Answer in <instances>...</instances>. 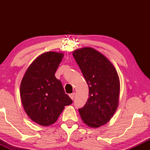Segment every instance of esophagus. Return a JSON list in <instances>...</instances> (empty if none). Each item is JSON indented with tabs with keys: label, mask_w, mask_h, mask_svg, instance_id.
Returning a JSON list of instances; mask_svg holds the SVG:
<instances>
[{
	"label": "esophagus",
	"mask_w": 150,
	"mask_h": 150,
	"mask_svg": "<svg viewBox=\"0 0 150 150\" xmlns=\"http://www.w3.org/2000/svg\"><path fill=\"white\" fill-rule=\"evenodd\" d=\"M75 93H72V94H69V96H70V97L71 98V99H74V97H75Z\"/></svg>",
	"instance_id": "1"
}]
</instances>
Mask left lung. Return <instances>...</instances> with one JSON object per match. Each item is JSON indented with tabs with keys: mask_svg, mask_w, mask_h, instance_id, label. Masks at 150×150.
I'll return each mask as SVG.
<instances>
[{
	"mask_svg": "<svg viewBox=\"0 0 150 150\" xmlns=\"http://www.w3.org/2000/svg\"><path fill=\"white\" fill-rule=\"evenodd\" d=\"M73 55L89 87V98L79 113L85 124L98 128L109 121L118 107V74L111 62L92 48L77 49Z\"/></svg>",
	"mask_w": 150,
	"mask_h": 150,
	"instance_id": "8db88e82",
	"label": "left lung"
}]
</instances>
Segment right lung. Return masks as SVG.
Instances as JSON below:
<instances>
[{
	"instance_id": "obj_1",
	"label": "right lung",
	"mask_w": 150,
	"mask_h": 150,
	"mask_svg": "<svg viewBox=\"0 0 150 150\" xmlns=\"http://www.w3.org/2000/svg\"><path fill=\"white\" fill-rule=\"evenodd\" d=\"M63 58L61 53L46 52L30 65L20 85V97L28 116L35 123L48 126L54 123L65 106L73 101L65 93L55 73Z\"/></svg>"
}]
</instances>
